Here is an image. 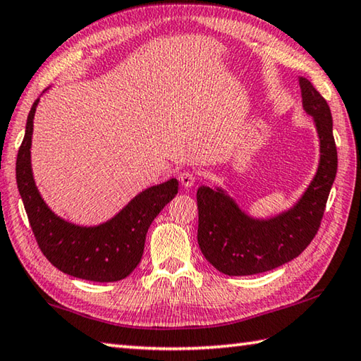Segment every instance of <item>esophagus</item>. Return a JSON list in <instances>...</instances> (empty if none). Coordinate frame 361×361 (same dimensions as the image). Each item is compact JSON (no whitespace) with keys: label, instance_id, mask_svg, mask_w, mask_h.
I'll return each instance as SVG.
<instances>
[{"label":"esophagus","instance_id":"obj_1","mask_svg":"<svg viewBox=\"0 0 361 361\" xmlns=\"http://www.w3.org/2000/svg\"><path fill=\"white\" fill-rule=\"evenodd\" d=\"M178 178H180V183L183 186L191 188L194 185V181H195V175L192 172H189V170H185V172L180 173Z\"/></svg>","mask_w":361,"mask_h":361}]
</instances>
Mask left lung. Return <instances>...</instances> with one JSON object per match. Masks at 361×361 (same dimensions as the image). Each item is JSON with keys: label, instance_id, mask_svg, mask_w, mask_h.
<instances>
[{"label": "left lung", "instance_id": "left-lung-1", "mask_svg": "<svg viewBox=\"0 0 361 361\" xmlns=\"http://www.w3.org/2000/svg\"><path fill=\"white\" fill-rule=\"evenodd\" d=\"M301 101L319 139V162L310 185L293 205L268 218L249 214L222 186L197 189L202 254L227 276L270 271L305 251L319 231L338 169L333 120L326 101L305 77H298Z\"/></svg>", "mask_w": 361, "mask_h": 361}]
</instances>
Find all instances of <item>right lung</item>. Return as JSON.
<instances>
[{"instance_id":"add662e5","label":"right lung","mask_w":361,"mask_h":361,"mask_svg":"<svg viewBox=\"0 0 361 361\" xmlns=\"http://www.w3.org/2000/svg\"><path fill=\"white\" fill-rule=\"evenodd\" d=\"M49 90L50 87L44 93ZM39 101L41 97L28 114L16 166L18 192L37 245L50 264L69 276L93 283L121 281L139 265L148 228L161 209L178 194V180L170 178L143 189L101 224L82 226L61 218L44 200L32 175V121Z\"/></svg>"}]
</instances>
